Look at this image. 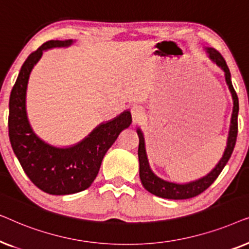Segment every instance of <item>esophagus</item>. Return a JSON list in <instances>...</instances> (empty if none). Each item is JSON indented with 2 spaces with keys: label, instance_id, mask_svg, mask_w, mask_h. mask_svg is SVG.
<instances>
[{
  "label": "esophagus",
  "instance_id": "34e87169",
  "mask_svg": "<svg viewBox=\"0 0 249 249\" xmlns=\"http://www.w3.org/2000/svg\"><path fill=\"white\" fill-rule=\"evenodd\" d=\"M130 112H131L132 121H134L135 124H137V122L142 121L145 117L144 108H142L141 105H132L131 108H130Z\"/></svg>",
  "mask_w": 249,
  "mask_h": 249
}]
</instances>
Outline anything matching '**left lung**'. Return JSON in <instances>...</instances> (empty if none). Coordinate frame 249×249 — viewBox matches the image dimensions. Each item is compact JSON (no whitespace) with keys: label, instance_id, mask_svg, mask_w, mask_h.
<instances>
[{"label":"left lung","instance_id":"left-lung-1","mask_svg":"<svg viewBox=\"0 0 249 249\" xmlns=\"http://www.w3.org/2000/svg\"><path fill=\"white\" fill-rule=\"evenodd\" d=\"M206 52L209 53L210 59L212 60L213 62H215L217 66L224 71L227 85L229 86L231 95H232L233 111H232V117H231V124H230L229 137H228L227 148L226 151H224L222 159L220 160V162L217 163L215 168H214L209 175L203 177L202 179L196 180V181L185 183V185H179V183L165 181V180L159 178L158 176H155L154 173L152 172L147 161V156H146L144 136H142V132L141 131V129H138L137 134L139 137V146H138L139 177H141L142 183L146 190H148V192L152 193L153 195L162 197V198L187 199V198H192V197L198 196L199 194H202L204 190H206L214 181H215L220 173L222 172L223 168L226 166L228 161H229L231 154H232L234 145H236L237 135H238V111H239V102H238V96H237L236 90H234L232 83H231V74H230L229 68H228L226 60L223 59V56L221 55L219 51L211 49V47H206Z\"/></svg>","mask_w":249,"mask_h":249}]
</instances>
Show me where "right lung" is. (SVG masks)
Wrapping results in <instances>:
<instances>
[{
    "mask_svg": "<svg viewBox=\"0 0 249 249\" xmlns=\"http://www.w3.org/2000/svg\"><path fill=\"white\" fill-rule=\"evenodd\" d=\"M72 40H49L30 54L22 64L9 102V138L23 171L34 185L51 195H69L87 189L100 171L105 153L122 130L131 124L124 111L113 120L94 129L79 144L56 148L37 137L26 113V90L33 67L51 47L68 46Z\"/></svg>",
    "mask_w": 249,
    "mask_h": 249,
    "instance_id": "add662e5",
    "label": "right lung"
}]
</instances>
